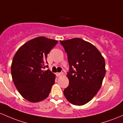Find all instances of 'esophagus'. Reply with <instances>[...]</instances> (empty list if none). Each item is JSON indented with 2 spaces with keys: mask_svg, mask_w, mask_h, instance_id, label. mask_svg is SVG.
I'll use <instances>...</instances> for the list:
<instances>
[{
  "mask_svg": "<svg viewBox=\"0 0 123 123\" xmlns=\"http://www.w3.org/2000/svg\"><path fill=\"white\" fill-rule=\"evenodd\" d=\"M63 74V72H61V73H56V75L57 76H60V75H62Z\"/></svg>",
  "mask_w": 123,
  "mask_h": 123,
  "instance_id": "34e87169",
  "label": "esophagus"
}]
</instances>
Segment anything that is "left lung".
I'll return each instance as SVG.
<instances>
[{
    "mask_svg": "<svg viewBox=\"0 0 123 123\" xmlns=\"http://www.w3.org/2000/svg\"><path fill=\"white\" fill-rule=\"evenodd\" d=\"M67 54L68 86L63 91L73 105L86 104L101 87L106 74L105 61L98 49L81 38L60 41Z\"/></svg>",
    "mask_w": 123,
    "mask_h": 123,
    "instance_id": "obj_1",
    "label": "left lung"
}]
</instances>
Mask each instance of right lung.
<instances>
[{"instance_id":"1","label":"right lung","mask_w":123,"mask_h":123,"mask_svg":"<svg viewBox=\"0 0 123 123\" xmlns=\"http://www.w3.org/2000/svg\"><path fill=\"white\" fill-rule=\"evenodd\" d=\"M58 41L39 37L19 48L14 56L11 72L19 93L31 102H38L49 96L55 83V74L48 67L47 55Z\"/></svg>"}]
</instances>
